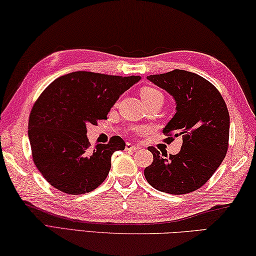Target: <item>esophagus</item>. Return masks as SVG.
<instances>
[{"instance_id": "obj_1", "label": "esophagus", "mask_w": 256, "mask_h": 256, "mask_svg": "<svg viewBox=\"0 0 256 256\" xmlns=\"http://www.w3.org/2000/svg\"><path fill=\"white\" fill-rule=\"evenodd\" d=\"M138 148H140V146H134V144H132V143H126V146H125V150H128V151H136V150H138Z\"/></svg>"}]
</instances>
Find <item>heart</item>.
<instances>
[{
    "label": "heart",
    "mask_w": 256,
    "mask_h": 256,
    "mask_svg": "<svg viewBox=\"0 0 256 256\" xmlns=\"http://www.w3.org/2000/svg\"><path fill=\"white\" fill-rule=\"evenodd\" d=\"M140 95H141V98L143 100L144 103H148V102L156 100V98H164V95L161 94V92H159L158 90H156V88H152V87H143L140 92ZM134 132L142 133L143 128H134Z\"/></svg>",
    "instance_id": "obj_1"
}]
</instances>
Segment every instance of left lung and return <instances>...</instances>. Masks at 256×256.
Masks as SVG:
<instances>
[{
	"instance_id": "8db88e82",
	"label": "left lung",
	"mask_w": 256,
	"mask_h": 256,
	"mask_svg": "<svg viewBox=\"0 0 256 256\" xmlns=\"http://www.w3.org/2000/svg\"><path fill=\"white\" fill-rule=\"evenodd\" d=\"M148 80L174 97L176 114L164 133L170 136L166 143L182 136V146L169 156L148 146L153 162L144 169V176L159 192H194L215 174L228 148L230 114L225 100L212 82L194 72L174 69Z\"/></svg>"
}]
</instances>
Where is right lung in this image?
<instances>
[{
	"instance_id": "1",
	"label": "right lung",
	"mask_w": 256,
	"mask_h": 256,
	"mask_svg": "<svg viewBox=\"0 0 256 256\" xmlns=\"http://www.w3.org/2000/svg\"><path fill=\"white\" fill-rule=\"evenodd\" d=\"M140 76H112L75 72L54 80L31 110L29 136L32 159L48 182L64 194L90 192L103 182L122 138L90 148L87 124H97Z\"/></svg>"
}]
</instances>
